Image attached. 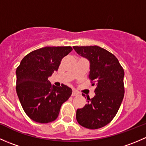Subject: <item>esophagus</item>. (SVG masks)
I'll list each match as a JSON object with an SVG mask.
<instances>
[{
	"label": "esophagus",
	"mask_w": 146,
	"mask_h": 146,
	"mask_svg": "<svg viewBox=\"0 0 146 146\" xmlns=\"http://www.w3.org/2000/svg\"><path fill=\"white\" fill-rule=\"evenodd\" d=\"M78 92H77L76 90H73V92H72V96L74 97V96H77V95H78Z\"/></svg>",
	"instance_id": "obj_1"
}]
</instances>
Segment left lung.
Wrapping results in <instances>:
<instances>
[{
    "label": "left lung",
    "mask_w": 146,
    "mask_h": 146,
    "mask_svg": "<svg viewBox=\"0 0 146 146\" xmlns=\"http://www.w3.org/2000/svg\"><path fill=\"white\" fill-rule=\"evenodd\" d=\"M73 48L90 61L89 79L96 85L95 97L88 98V104L78 109L76 119L87 129H100L111 121L120 107L124 96V70L114 54L98 46Z\"/></svg>",
    "instance_id": "1"
}]
</instances>
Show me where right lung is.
<instances>
[{
	"mask_svg": "<svg viewBox=\"0 0 146 146\" xmlns=\"http://www.w3.org/2000/svg\"><path fill=\"white\" fill-rule=\"evenodd\" d=\"M73 50L71 46H46L26 55L16 70V91L25 112L41 123L56 120L60 109L72 94L64 84L51 86L48 78L58 70L61 61Z\"/></svg>",
	"mask_w": 146,
	"mask_h": 146,
	"instance_id": "obj_1",
	"label": "right lung"
}]
</instances>
